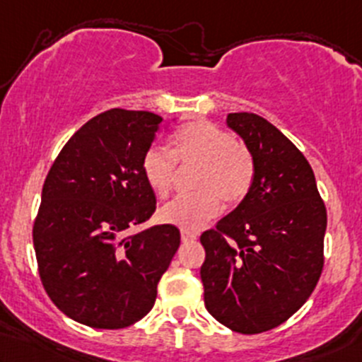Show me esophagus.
<instances>
[{"label": "esophagus", "mask_w": 362, "mask_h": 362, "mask_svg": "<svg viewBox=\"0 0 362 362\" xmlns=\"http://www.w3.org/2000/svg\"><path fill=\"white\" fill-rule=\"evenodd\" d=\"M180 237H182V242H184V244H187V242H194V240H197V233L187 232V230H182Z\"/></svg>", "instance_id": "1"}]
</instances>
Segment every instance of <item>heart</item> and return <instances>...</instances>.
Here are the masks:
<instances>
[{
    "label": "heart",
    "mask_w": 362,
    "mask_h": 362,
    "mask_svg": "<svg viewBox=\"0 0 362 362\" xmlns=\"http://www.w3.org/2000/svg\"><path fill=\"white\" fill-rule=\"evenodd\" d=\"M174 156L172 157L171 154ZM177 160L199 165L194 180L197 192L178 196L158 211L163 223L184 230H199L220 213L221 202L235 206L247 196L254 180V160L235 137L211 122H194L172 137V153L153 144L142 156V175L158 197L173 187Z\"/></svg>",
    "instance_id": "heart-1"
}]
</instances>
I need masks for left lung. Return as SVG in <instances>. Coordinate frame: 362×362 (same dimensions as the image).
I'll return each mask as SVG.
<instances>
[{
    "label": "left lung",
    "instance_id": "1",
    "mask_svg": "<svg viewBox=\"0 0 362 362\" xmlns=\"http://www.w3.org/2000/svg\"><path fill=\"white\" fill-rule=\"evenodd\" d=\"M254 160L247 196L201 235L204 305L237 333L268 332L309 299L323 269L327 209L311 165L275 125L228 113Z\"/></svg>",
    "mask_w": 362,
    "mask_h": 362
}]
</instances>
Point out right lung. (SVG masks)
<instances>
[{
  "instance_id": "add662e5",
  "label": "right lung",
  "mask_w": 362,
  "mask_h": 362,
  "mask_svg": "<svg viewBox=\"0 0 362 362\" xmlns=\"http://www.w3.org/2000/svg\"><path fill=\"white\" fill-rule=\"evenodd\" d=\"M161 122L105 111L70 137L46 177L33 232L39 275L59 311L86 327L125 328L148 315L180 245L173 225L127 235L156 209L141 163Z\"/></svg>"
}]
</instances>
